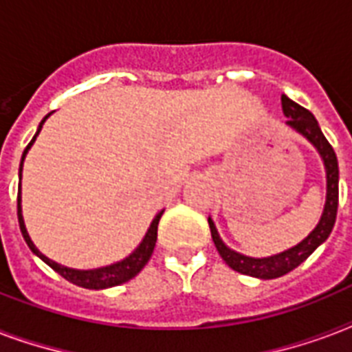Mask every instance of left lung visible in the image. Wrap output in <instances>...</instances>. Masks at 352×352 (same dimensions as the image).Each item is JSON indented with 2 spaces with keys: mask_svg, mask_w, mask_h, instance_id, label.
Masks as SVG:
<instances>
[{
  "mask_svg": "<svg viewBox=\"0 0 352 352\" xmlns=\"http://www.w3.org/2000/svg\"><path fill=\"white\" fill-rule=\"evenodd\" d=\"M280 106H283L285 117H288V126L301 133L310 145L314 146L318 154H320L321 162H323V167H325L327 196L320 222L316 224L314 230L310 231L303 241L298 242L296 246L288 248L285 252L275 253V255H270V257H248V255H242V253L231 250L230 246H226L224 241L220 239L213 219L211 217L207 219L214 246L219 250L220 257L224 258V263L231 270L239 272V274L252 275V277H257V279H275V277H280V275L292 272L294 268H298L299 264L307 261L314 253L316 248L321 246L329 239L332 228H334V222H336L340 170H338V157L334 154V148L325 139L320 124L316 121V117L309 110H305L303 106H299L298 102L288 99L287 95H280Z\"/></svg>",
  "mask_w": 352,
  "mask_h": 352,
  "instance_id": "left-lung-1",
  "label": "left lung"
}]
</instances>
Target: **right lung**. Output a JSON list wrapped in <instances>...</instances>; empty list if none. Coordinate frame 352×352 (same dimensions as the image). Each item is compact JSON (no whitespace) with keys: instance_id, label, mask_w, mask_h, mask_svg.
<instances>
[{"instance_id":"add662e5","label":"right lung","mask_w":352,"mask_h":352,"mask_svg":"<svg viewBox=\"0 0 352 352\" xmlns=\"http://www.w3.org/2000/svg\"><path fill=\"white\" fill-rule=\"evenodd\" d=\"M51 113L43 117L42 122H40V126H38L36 133H34V138L31 139V143L27 145V148L21 154V162H20V184H18V222H20V230L21 235L25 239L27 246L31 248V252L40 257L43 263L51 266V268L64 277L65 280H69L73 285H77V287L82 288H89V290H102V288H111L117 287V285H122V283H126L132 277L141 272V270L145 268V264L148 263V258L152 257V252H154V248H156V241H157V224H160V219H162L163 211L154 217V220L151 222V228L146 230L145 236H143V241L139 242V246L133 250L128 257H124L122 261H117L113 264H108V266H100V268H94V270H77V268H69V266H64V264L54 263L53 258L45 257L36 246H34V242L31 241V236L27 233L25 228V220H23V214H21V170H23V162H25V156L29 148L32 146V143L36 141L38 133L42 130L43 122L47 121V117Z\"/></svg>"}]
</instances>
